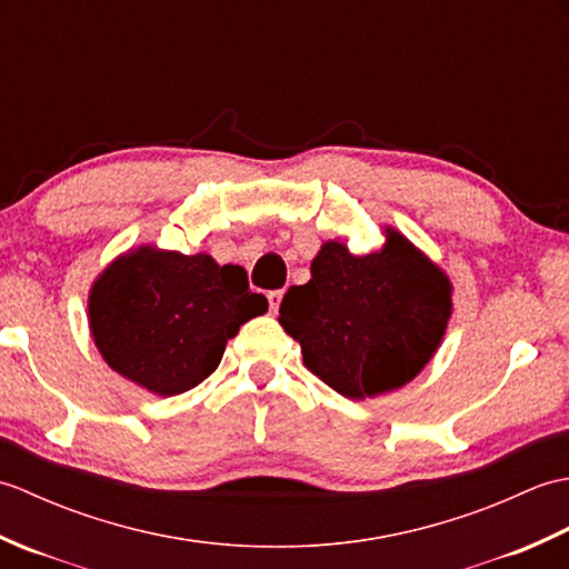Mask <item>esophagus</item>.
I'll use <instances>...</instances> for the list:
<instances>
[{"label": "esophagus", "instance_id": "obj_1", "mask_svg": "<svg viewBox=\"0 0 569 569\" xmlns=\"http://www.w3.org/2000/svg\"><path fill=\"white\" fill-rule=\"evenodd\" d=\"M266 298H269V308L276 312L278 308H281V300H283V291H271L269 296H266Z\"/></svg>", "mask_w": 569, "mask_h": 569}]
</instances>
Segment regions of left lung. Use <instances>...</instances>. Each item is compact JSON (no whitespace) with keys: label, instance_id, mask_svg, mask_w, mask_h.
I'll use <instances>...</instances> for the list:
<instances>
[{"label":"left lung","instance_id":"obj_1","mask_svg":"<svg viewBox=\"0 0 569 569\" xmlns=\"http://www.w3.org/2000/svg\"><path fill=\"white\" fill-rule=\"evenodd\" d=\"M383 247L352 253L325 241L310 281L291 286L278 322L303 352V365L352 401L401 389L438 352L452 316V283L398 229Z\"/></svg>","mask_w":569,"mask_h":569}]
</instances>
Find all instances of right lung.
<instances>
[{"mask_svg": "<svg viewBox=\"0 0 569 569\" xmlns=\"http://www.w3.org/2000/svg\"><path fill=\"white\" fill-rule=\"evenodd\" d=\"M269 300L247 271L210 253L141 244L107 263L88 298L94 347L119 377L156 396L196 389L220 367L227 342Z\"/></svg>", "mask_w": 569, "mask_h": 569, "instance_id": "right-lung-1", "label": "right lung"}]
</instances>
